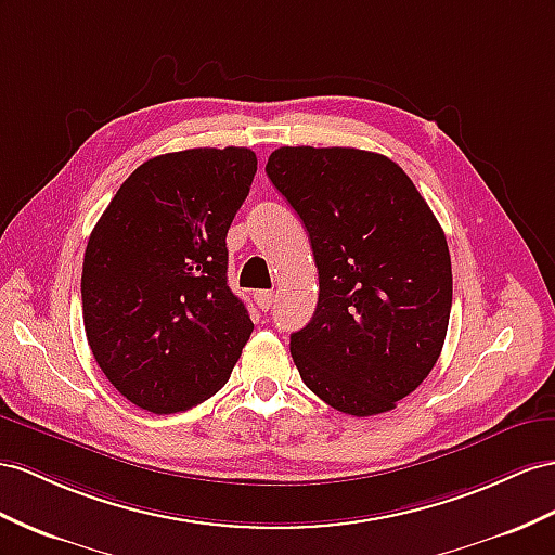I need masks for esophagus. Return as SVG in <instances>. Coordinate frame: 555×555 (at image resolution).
Masks as SVG:
<instances>
[{"instance_id": "34e87169", "label": "esophagus", "mask_w": 555, "mask_h": 555, "mask_svg": "<svg viewBox=\"0 0 555 555\" xmlns=\"http://www.w3.org/2000/svg\"><path fill=\"white\" fill-rule=\"evenodd\" d=\"M274 302V293L272 291H258L255 293V305H258L262 311H267Z\"/></svg>"}]
</instances>
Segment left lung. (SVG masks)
Returning <instances> with one entry per match:
<instances>
[{"mask_svg":"<svg viewBox=\"0 0 555 555\" xmlns=\"http://www.w3.org/2000/svg\"><path fill=\"white\" fill-rule=\"evenodd\" d=\"M267 176L305 222L319 269L311 321L291 335L305 385L339 413L396 408L446 343L452 267L405 170L353 147H279Z\"/></svg>","mask_w":555,"mask_h":555,"instance_id":"obj_1","label":"left lung"}]
</instances>
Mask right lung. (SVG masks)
<instances>
[{"instance_id":"1","label":"right lung","mask_w":555,"mask_h":555,"mask_svg":"<svg viewBox=\"0 0 555 555\" xmlns=\"http://www.w3.org/2000/svg\"><path fill=\"white\" fill-rule=\"evenodd\" d=\"M258 170L248 147H196L138 166L93 227L83 328L124 399L154 415L224 387L253 333L227 286V230Z\"/></svg>"}]
</instances>
